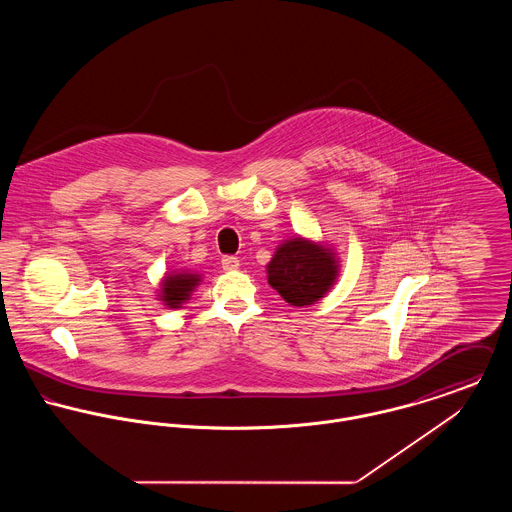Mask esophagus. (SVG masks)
Returning a JSON list of instances; mask_svg holds the SVG:
<instances>
[{
    "label": "esophagus",
    "instance_id": "34e87169",
    "mask_svg": "<svg viewBox=\"0 0 512 512\" xmlns=\"http://www.w3.org/2000/svg\"><path fill=\"white\" fill-rule=\"evenodd\" d=\"M238 268H240V260L236 256H224L222 258V270L232 272V270H238Z\"/></svg>",
    "mask_w": 512,
    "mask_h": 512
}]
</instances>
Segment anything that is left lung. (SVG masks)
I'll list each match as a JSON object with an SVG mask.
<instances>
[{
    "label": "left lung",
    "instance_id": "left-lung-1",
    "mask_svg": "<svg viewBox=\"0 0 512 512\" xmlns=\"http://www.w3.org/2000/svg\"><path fill=\"white\" fill-rule=\"evenodd\" d=\"M341 260L331 244L301 234L278 244L266 266L268 284L293 307L313 305L335 286Z\"/></svg>",
    "mask_w": 512,
    "mask_h": 512
}]
</instances>
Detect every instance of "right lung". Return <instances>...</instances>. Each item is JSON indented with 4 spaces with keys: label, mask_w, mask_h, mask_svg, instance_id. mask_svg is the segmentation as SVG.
<instances>
[{
    "label": "right lung",
    "mask_w": 512,
    "mask_h": 512,
    "mask_svg": "<svg viewBox=\"0 0 512 512\" xmlns=\"http://www.w3.org/2000/svg\"><path fill=\"white\" fill-rule=\"evenodd\" d=\"M201 282H203V274L199 272H191V270L165 272V276L159 282L157 299L167 309H181L191 299V295L199 288Z\"/></svg>",
    "instance_id": "right-lung-1"
}]
</instances>
